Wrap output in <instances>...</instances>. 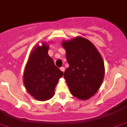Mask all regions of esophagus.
Wrapping results in <instances>:
<instances>
[{"label":"esophagus","mask_w":127,"mask_h":127,"mask_svg":"<svg viewBox=\"0 0 127 127\" xmlns=\"http://www.w3.org/2000/svg\"><path fill=\"white\" fill-rule=\"evenodd\" d=\"M60 70H61V71L63 72H65V68H64V67H60Z\"/></svg>","instance_id":"esophagus-1"}]
</instances>
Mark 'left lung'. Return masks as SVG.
Returning a JSON list of instances; mask_svg holds the SVG:
<instances>
[{"label": "left lung", "mask_w": 127, "mask_h": 127, "mask_svg": "<svg viewBox=\"0 0 127 127\" xmlns=\"http://www.w3.org/2000/svg\"><path fill=\"white\" fill-rule=\"evenodd\" d=\"M69 67L64 77L72 95L86 100L97 91L104 75L101 55L93 44L86 38L77 37L62 43Z\"/></svg>", "instance_id": "8db88e82"}]
</instances>
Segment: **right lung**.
<instances>
[{
    "label": "right lung",
    "instance_id": "add662e5",
    "mask_svg": "<svg viewBox=\"0 0 127 127\" xmlns=\"http://www.w3.org/2000/svg\"><path fill=\"white\" fill-rule=\"evenodd\" d=\"M48 46H36L30 55L24 72L26 89L38 101L53 97L55 88L63 73L48 55Z\"/></svg>",
    "mask_w": 127,
    "mask_h": 127
}]
</instances>
